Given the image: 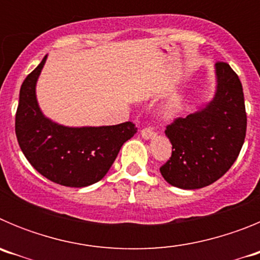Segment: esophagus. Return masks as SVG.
I'll return each mask as SVG.
<instances>
[{"label":"esophagus","instance_id":"esophagus-1","mask_svg":"<svg viewBox=\"0 0 260 260\" xmlns=\"http://www.w3.org/2000/svg\"><path fill=\"white\" fill-rule=\"evenodd\" d=\"M141 134L144 139H151V138H153L156 135L155 127L153 126H146L144 128H142Z\"/></svg>","mask_w":260,"mask_h":260}]
</instances>
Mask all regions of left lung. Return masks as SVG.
Segmentation results:
<instances>
[{"label": "left lung", "mask_w": 260, "mask_h": 260, "mask_svg": "<svg viewBox=\"0 0 260 260\" xmlns=\"http://www.w3.org/2000/svg\"><path fill=\"white\" fill-rule=\"evenodd\" d=\"M216 75L212 102L165 128L172 156L160 172L168 183L180 189H201L219 180L237 160L245 142L247 116L240 78L222 61L216 63Z\"/></svg>", "instance_id": "8db88e82"}]
</instances>
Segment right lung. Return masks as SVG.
Returning <instances> with one entry per match:
<instances>
[{
	"label": "right lung",
	"mask_w": 260,
	"mask_h": 260,
	"mask_svg": "<svg viewBox=\"0 0 260 260\" xmlns=\"http://www.w3.org/2000/svg\"><path fill=\"white\" fill-rule=\"evenodd\" d=\"M47 56L23 80L15 114V134L29 164L52 182L84 187L108 173L122 144L134 137L133 122L102 127H65L45 118L35 86Z\"/></svg>",
	"instance_id": "add662e5"
}]
</instances>
